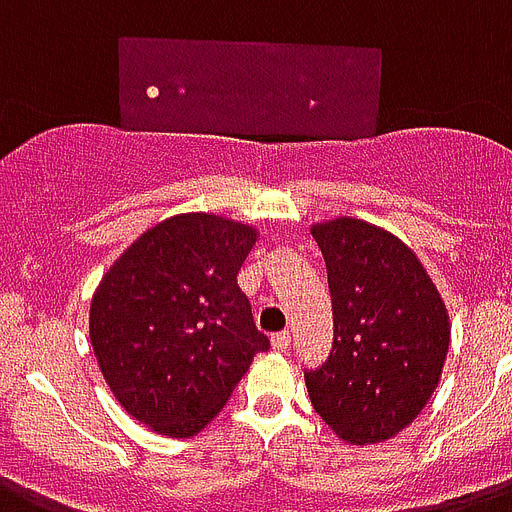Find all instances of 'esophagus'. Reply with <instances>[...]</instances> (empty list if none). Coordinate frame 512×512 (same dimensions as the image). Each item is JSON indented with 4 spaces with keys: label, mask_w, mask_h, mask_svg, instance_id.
<instances>
[{
    "label": "esophagus",
    "mask_w": 512,
    "mask_h": 512,
    "mask_svg": "<svg viewBox=\"0 0 512 512\" xmlns=\"http://www.w3.org/2000/svg\"><path fill=\"white\" fill-rule=\"evenodd\" d=\"M270 343H273V349H276V351H286L291 346V333H289V330L276 333V336L270 338Z\"/></svg>",
    "instance_id": "esophagus-1"
}]
</instances>
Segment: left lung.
<instances>
[{"label":"left lung","mask_w":512,"mask_h":512,"mask_svg":"<svg viewBox=\"0 0 512 512\" xmlns=\"http://www.w3.org/2000/svg\"><path fill=\"white\" fill-rule=\"evenodd\" d=\"M328 268L333 349L304 372L322 422L351 445L390 440L440 385L450 317L419 257L362 218L312 226Z\"/></svg>","instance_id":"obj_1"}]
</instances>
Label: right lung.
<instances>
[{
  "instance_id": "obj_1",
  "label": "right lung",
  "mask_w": 512,
  "mask_h": 512,
  "mask_svg": "<svg viewBox=\"0 0 512 512\" xmlns=\"http://www.w3.org/2000/svg\"><path fill=\"white\" fill-rule=\"evenodd\" d=\"M257 229L213 213L156 223L106 270L90 343L122 409L166 437H192L270 349L236 276Z\"/></svg>"
}]
</instances>
